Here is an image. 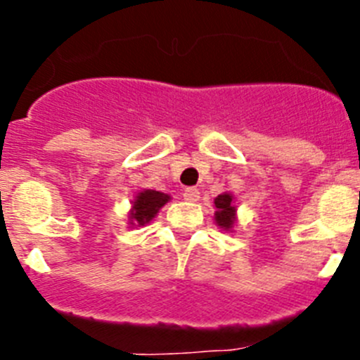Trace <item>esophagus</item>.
<instances>
[{
  "instance_id": "1",
  "label": "esophagus",
  "mask_w": 360,
  "mask_h": 360,
  "mask_svg": "<svg viewBox=\"0 0 360 360\" xmlns=\"http://www.w3.org/2000/svg\"><path fill=\"white\" fill-rule=\"evenodd\" d=\"M198 198L200 191L196 189V187H187V189L184 191V200H187V202H196Z\"/></svg>"
}]
</instances>
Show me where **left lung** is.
I'll return each instance as SVG.
<instances>
[{
    "label": "left lung",
    "instance_id": "1",
    "mask_svg": "<svg viewBox=\"0 0 360 360\" xmlns=\"http://www.w3.org/2000/svg\"><path fill=\"white\" fill-rule=\"evenodd\" d=\"M214 219L219 229L231 231L234 221H236V205H234V196L231 193H221L214 198Z\"/></svg>",
    "mask_w": 360,
    "mask_h": 360
}]
</instances>
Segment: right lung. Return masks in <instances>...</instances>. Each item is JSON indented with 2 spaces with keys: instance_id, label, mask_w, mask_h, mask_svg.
I'll return each mask as SVG.
<instances>
[{
  "instance_id": "add662e5",
  "label": "right lung",
  "mask_w": 360,
  "mask_h": 360,
  "mask_svg": "<svg viewBox=\"0 0 360 360\" xmlns=\"http://www.w3.org/2000/svg\"><path fill=\"white\" fill-rule=\"evenodd\" d=\"M171 196L160 193V191L144 189L133 200V207L129 211V225L141 227V225L149 224L157 212L169 202Z\"/></svg>"
}]
</instances>
